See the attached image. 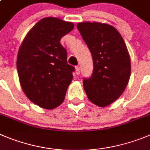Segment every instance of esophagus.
Masks as SVG:
<instances>
[{"mask_svg":"<svg viewBox=\"0 0 150 150\" xmlns=\"http://www.w3.org/2000/svg\"><path fill=\"white\" fill-rule=\"evenodd\" d=\"M80 72H81V69H80V67H78V66H77V67H75V73H76L77 75H79Z\"/></svg>","mask_w":150,"mask_h":150,"instance_id":"34e87169","label":"esophagus"}]
</instances>
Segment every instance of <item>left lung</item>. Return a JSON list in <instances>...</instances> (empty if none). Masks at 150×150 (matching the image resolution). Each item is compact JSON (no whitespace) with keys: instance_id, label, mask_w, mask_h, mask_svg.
<instances>
[{"instance_id":"obj_1","label":"left lung","mask_w":150,"mask_h":150,"mask_svg":"<svg viewBox=\"0 0 150 150\" xmlns=\"http://www.w3.org/2000/svg\"><path fill=\"white\" fill-rule=\"evenodd\" d=\"M77 28L93 60L92 75L83 79L84 90L92 103L107 107L121 96L129 80L131 63L126 43L110 24L83 22Z\"/></svg>"}]
</instances>
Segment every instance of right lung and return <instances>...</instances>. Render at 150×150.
<instances>
[{"mask_svg": "<svg viewBox=\"0 0 150 150\" xmlns=\"http://www.w3.org/2000/svg\"><path fill=\"white\" fill-rule=\"evenodd\" d=\"M74 29L72 22L42 18L29 30L18 53L17 69L21 86L32 102L47 110L64 102L75 67L67 64L61 38Z\"/></svg>", "mask_w": 150, "mask_h": 150, "instance_id": "add662e5", "label": "right lung"}]
</instances>
